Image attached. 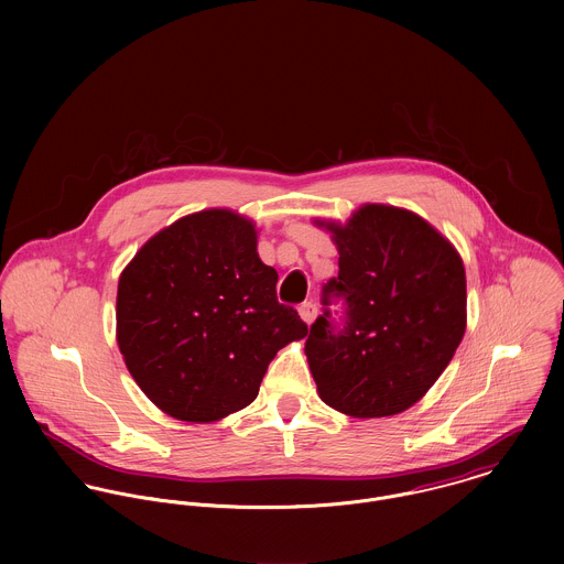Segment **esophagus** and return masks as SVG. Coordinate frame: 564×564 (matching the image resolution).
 <instances>
[{
  "instance_id": "1",
  "label": "esophagus",
  "mask_w": 564,
  "mask_h": 564,
  "mask_svg": "<svg viewBox=\"0 0 564 564\" xmlns=\"http://www.w3.org/2000/svg\"><path fill=\"white\" fill-rule=\"evenodd\" d=\"M300 317H302V322L306 323V325H311V323L317 319V306L313 302L302 304L300 306Z\"/></svg>"
}]
</instances>
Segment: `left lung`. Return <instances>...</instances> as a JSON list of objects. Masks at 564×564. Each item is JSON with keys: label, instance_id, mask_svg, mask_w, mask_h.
<instances>
[{"label": "left lung", "instance_id": "1", "mask_svg": "<svg viewBox=\"0 0 564 564\" xmlns=\"http://www.w3.org/2000/svg\"><path fill=\"white\" fill-rule=\"evenodd\" d=\"M338 249L327 293L345 297V325L325 311L306 358L322 402L356 416H393L419 402L454 358L467 327V278L456 247L412 210L365 204L347 224L315 219Z\"/></svg>", "mask_w": 564, "mask_h": 564}]
</instances>
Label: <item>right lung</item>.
<instances>
[{
    "label": "right lung",
    "mask_w": 564,
    "mask_h": 564,
    "mask_svg": "<svg viewBox=\"0 0 564 564\" xmlns=\"http://www.w3.org/2000/svg\"><path fill=\"white\" fill-rule=\"evenodd\" d=\"M275 284L256 224L228 208L186 215L145 242L119 275L117 345L150 402L188 423L253 402L275 354L308 334Z\"/></svg>",
    "instance_id": "add662e5"
}]
</instances>
